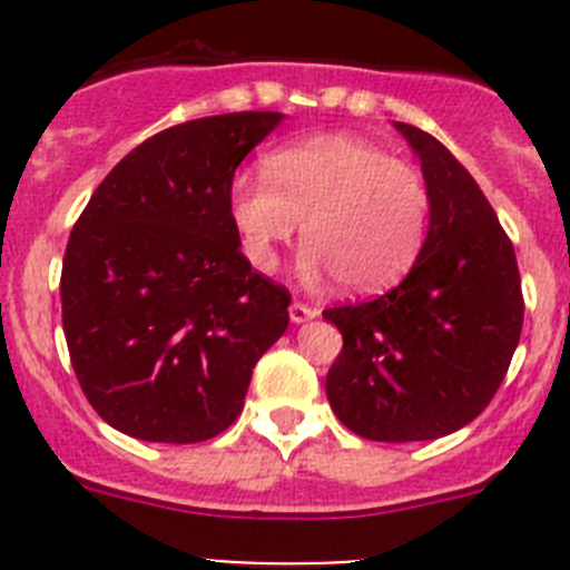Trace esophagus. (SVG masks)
<instances>
[{
    "mask_svg": "<svg viewBox=\"0 0 570 570\" xmlns=\"http://www.w3.org/2000/svg\"><path fill=\"white\" fill-rule=\"evenodd\" d=\"M288 314H291V322H296V325H299V322L314 320V316L320 314V311L311 308V305H305V302H291Z\"/></svg>",
    "mask_w": 570,
    "mask_h": 570,
    "instance_id": "esophagus-1",
    "label": "esophagus"
}]
</instances>
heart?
<instances>
[{
  "label": "heart",
  "mask_w": 570,
  "mask_h": 570,
  "mask_svg": "<svg viewBox=\"0 0 570 570\" xmlns=\"http://www.w3.org/2000/svg\"><path fill=\"white\" fill-rule=\"evenodd\" d=\"M268 179L234 176L228 216L248 265L271 274L296 236L308 282L340 279L351 294H380L422 250L431 194L420 170L351 134H320L265 159Z\"/></svg>",
  "instance_id": "b5f03b06"
}]
</instances>
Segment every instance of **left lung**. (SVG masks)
Listing matches in <instances>:
<instances>
[{
	"mask_svg": "<svg viewBox=\"0 0 570 570\" xmlns=\"http://www.w3.org/2000/svg\"><path fill=\"white\" fill-rule=\"evenodd\" d=\"M396 130L420 156L428 236L394 291L322 311L342 334L325 394L362 440L420 442L485 411L520 342L525 302L511 239L473 176L425 130Z\"/></svg>",
	"mask_w": 570,
	"mask_h": 570,
	"instance_id": "8db88e82",
	"label": "left lung"
}]
</instances>
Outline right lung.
Returning a JSON list of instances; mask_svg holds the SVG:
<instances>
[{
    "instance_id": "right-lung-1",
    "label": "right lung",
    "mask_w": 570,
    "mask_h": 570,
    "mask_svg": "<svg viewBox=\"0 0 570 570\" xmlns=\"http://www.w3.org/2000/svg\"><path fill=\"white\" fill-rule=\"evenodd\" d=\"M205 116L145 139L70 230L62 328L85 396L145 442H205L242 414L291 294L250 271L228 216L234 170L282 122Z\"/></svg>"
}]
</instances>
